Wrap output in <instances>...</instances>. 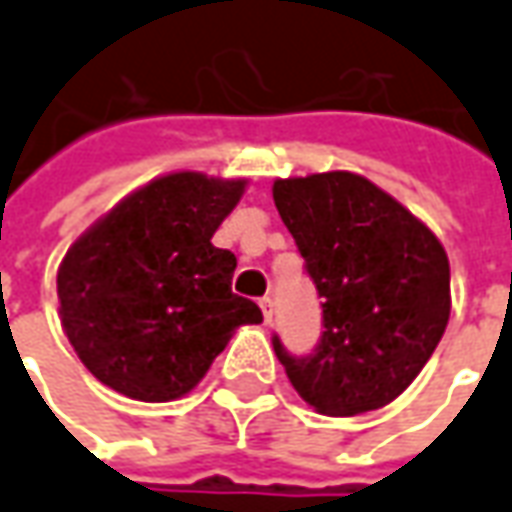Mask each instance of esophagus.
I'll return each instance as SVG.
<instances>
[{
  "label": "esophagus",
  "instance_id": "1",
  "mask_svg": "<svg viewBox=\"0 0 512 512\" xmlns=\"http://www.w3.org/2000/svg\"><path fill=\"white\" fill-rule=\"evenodd\" d=\"M259 307H262L264 324H270V321H273V298H270V296L259 298Z\"/></svg>",
  "mask_w": 512,
  "mask_h": 512
}]
</instances>
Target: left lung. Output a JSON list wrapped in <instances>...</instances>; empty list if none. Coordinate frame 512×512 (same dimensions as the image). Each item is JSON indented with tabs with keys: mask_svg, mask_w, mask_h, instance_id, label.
<instances>
[{
	"mask_svg": "<svg viewBox=\"0 0 512 512\" xmlns=\"http://www.w3.org/2000/svg\"><path fill=\"white\" fill-rule=\"evenodd\" d=\"M273 200L324 298V335L310 358L287 355L273 338L293 389L329 417L389 406L448 327L451 267L442 242L352 171L276 180Z\"/></svg>",
	"mask_w": 512,
	"mask_h": 512,
	"instance_id": "left-lung-1",
	"label": "left lung"
}]
</instances>
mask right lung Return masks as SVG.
I'll list each match as a JSON object with an SVG mask.
<instances>
[{"label":"right lung","mask_w":512,"mask_h":512,"mask_svg":"<svg viewBox=\"0 0 512 512\" xmlns=\"http://www.w3.org/2000/svg\"><path fill=\"white\" fill-rule=\"evenodd\" d=\"M248 180L171 171L89 225L58 264V315L104 386L143 403L188 394L262 310L231 293L236 256L211 236Z\"/></svg>","instance_id":"1"}]
</instances>
